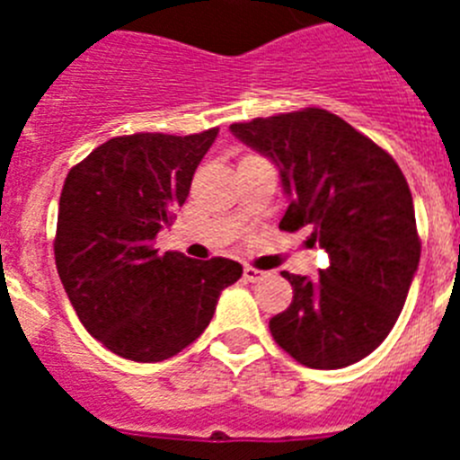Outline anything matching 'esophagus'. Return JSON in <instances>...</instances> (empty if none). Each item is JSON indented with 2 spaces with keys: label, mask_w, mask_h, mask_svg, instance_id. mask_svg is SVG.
I'll return each instance as SVG.
<instances>
[{
  "label": "esophagus",
  "mask_w": 460,
  "mask_h": 460,
  "mask_svg": "<svg viewBox=\"0 0 460 460\" xmlns=\"http://www.w3.org/2000/svg\"><path fill=\"white\" fill-rule=\"evenodd\" d=\"M267 276H270V271H260V270H255V267H243V279L251 280V283L267 279Z\"/></svg>",
  "instance_id": "obj_1"
}]
</instances>
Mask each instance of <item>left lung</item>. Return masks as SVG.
<instances>
[{"label":"left lung","mask_w":460,"mask_h":460,"mask_svg":"<svg viewBox=\"0 0 460 460\" xmlns=\"http://www.w3.org/2000/svg\"><path fill=\"white\" fill-rule=\"evenodd\" d=\"M230 131L279 168L290 200L280 230L308 226V242L329 255L315 279L283 271L295 296L270 320L271 336L308 368L364 359L396 324L420 267L403 172L371 137L320 108L258 117Z\"/></svg>","instance_id":"8db88e82"}]
</instances>
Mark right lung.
Masks as SVG:
<instances>
[{
	"label": "right lung",
	"mask_w": 460,
	"mask_h": 460,
	"mask_svg": "<svg viewBox=\"0 0 460 460\" xmlns=\"http://www.w3.org/2000/svg\"><path fill=\"white\" fill-rule=\"evenodd\" d=\"M218 128L195 136L112 137L71 168L57 214L55 262L89 334L131 361H164L193 343L214 318L221 290L242 265L158 253Z\"/></svg>",
	"instance_id": "right-lung-1"
}]
</instances>
